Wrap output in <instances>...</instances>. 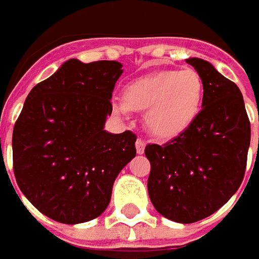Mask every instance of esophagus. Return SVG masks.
<instances>
[{"mask_svg": "<svg viewBox=\"0 0 259 259\" xmlns=\"http://www.w3.org/2000/svg\"><path fill=\"white\" fill-rule=\"evenodd\" d=\"M135 148H137V153H138V154H143V153H144L145 143L141 140V138H138V140H137V143H135Z\"/></svg>", "mask_w": 259, "mask_h": 259, "instance_id": "1", "label": "esophagus"}]
</instances>
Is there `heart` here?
Here are the masks:
<instances>
[{"label": "heart", "mask_w": 259, "mask_h": 259, "mask_svg": "<svg viewBox=\"0 0 259 259\" xmlns=\"http://www.w3.org/2000/svg\"><path fill=\"white\" fill-rule=\"evenodd\" d=\"M203 96V80L193 69L158 70L131 80L124 102H114V111L121 116L145 111L147 131L158 140H171L193 125Z\"/></svg>", "instance_id": "b5f03b06"}]
</instances>
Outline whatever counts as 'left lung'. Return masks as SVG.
Returning a JSON list of instances; mask_svg holds the SVG:
<instances>
[{"label":"left lung","mask_w":259,"mask_h":259,"mask_svg":"<svg viewBox=\"0 0 259 259\" xmlns=\"http://www.w3.org/2000/svg\"><path fill=\"white\" fill-rule=\"evenodd\" d=\"M204 86L193 125L163 145L148 144V194L155 210L179 224L214 213L239 189L245 176L251 124L239 88L203 59L186 60Z\"/></svg>","instance_id":"8db88e82"}]
</instances>
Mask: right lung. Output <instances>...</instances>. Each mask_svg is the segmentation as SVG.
<instances>
[{
	"label": "right lung",
	"instance_id": "obj_1",
	"mask_svg": "<svg viewBox=\"0 0 259 259\" xmlns=\"http://www.w3.org/2000/svg\"><path fill=\"white\" fill-rule=\"evenodd\" d=\"M121 75L119 62L70 59L25 99L13 131L15 180L53 221L83 224L104 213L116 176L137 154V135L104 130Z\"/></svg>",
	"mask_w": 259,
	"mask_h": 259
}]
</instances>
